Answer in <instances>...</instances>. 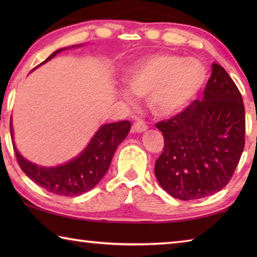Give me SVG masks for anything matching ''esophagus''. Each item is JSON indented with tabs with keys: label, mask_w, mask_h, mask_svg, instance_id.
Masks as SVG:
<instances>
[{
	"label": "esophagus",
	"mask_w": 257,
	"mask_h": 257,
	"mask_svg": "<svg viewBox=\"0 0 257 257\" xmlns=\"http://www.w3.org/2000/svg\"><path fill=\"white\" fill-rule=\"evenodd\" d=\"M134 132H136V133H143V132H145V130L147 129V124L144 122V121H142V120H137L136 122L134 123Z\"/></svg>",
	"instance_id": "34e87169"
}]
</instances>
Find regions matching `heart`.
Listing matches in <instances>:
<instances>
[{
    "label": "heart",
    "mask_w": 257,
    "mask_h": 257,
    "mask_svg": "<svg viewBox=\"0 0 257 257\" xmlns=\"http://www.w3.org/2000/svg\"><path fill=\"white\" fill-rule=\"evenodd\" d=\"M124 84L138 97H149L155 115L168 116L189 105L206 80V69L193 58L160 53L139 60L125 72ZM123 97L129 99L127 93Z\"/></svg>",
    "instance_id": "b5f03b06"
}]
</instances>
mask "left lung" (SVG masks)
I'll return each mask as SVG.
<instances>
[{
  "label": "left lung",
  "mask_w": 257,
  "mask_h": 257,
  "mask_svg": "<svg viewBox=\"0 0 257 257\" xmlns=\"http://www.w3.org/2000/svg\"><path fill=\"white\" fill-rule=\"evenodd\" d=\"M203 94V99L155 124L164 137L155 177L167 193L182 201L210 196L227 186L245 147L241 94L219 64H212Z\"/></svg>",
  "instance_id": "left-lung-1"
}]
</instances>
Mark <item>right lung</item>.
<instances>
[{"label":"right lung","instance_id":"right-lung-1","mask_svg":"<svg viewBox=\"0 0 257 257\" xmlns=\"http://www.w3.org/2000/svg\"><path fill=\"white\" fill-rule=\"evenodd\" d=\"M62 50L55 51L41 64ZM130 127L132 123L128 120L102 125L78 158L60 167H38L24 159L15 145L14 150L21 170L34 182L52 194L73 197L94 188L101 181L108 170L116 147L127 137ZM10 133L12 135L11 124Z\"/></svg>","mask_w":257,"mask_h":257}]
</instances>
